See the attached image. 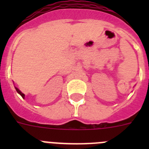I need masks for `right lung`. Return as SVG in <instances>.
<instances>
[{
	"label": "right lung",
	"mask_w": 149,
	"mask_h": 149,
	"mask_svg": "<svg viewBox=\"0 0 149 149\" xmlns=\"http://www.w3.org/2000/svg\"><path fill=\"white\" fill-rule=\"evenodd\" d=\"M15 89H16V91H17V93H18V94L20 95H21V96H22V98H24V97H25V95L24 94V93H22V92H21V91H20V90H19V89H18V88H17V87H15Z\"/></svg>",
	"instance_id": "obj_1"
}]
</instances>
